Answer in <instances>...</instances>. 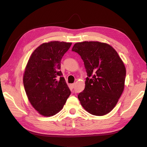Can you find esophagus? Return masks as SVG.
<instances>
[{"instance_id":"obj_1","label":"esophagus","mask_w":147,"mask_h":147,"mask_svg":"<svg viewBox=\"0 0 147 147\" xmlns=\"http://www.w3.org/2000/svg\"><path fill=\"white\" fill-rule=\"evenodd\" d=\"M71 86H72V88H74V87H75V83L72 84H71Z\"/></svg>"}]
</instances>
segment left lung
Masks as SVG:
<instances>
[{"label":"left lung","mask_w":147,"mask_h":147,"mask_svg":"<svg viewBox=\"0 0 147 147\" xmlns=\"http://www.w3.org/2000/svg\"><path fill=\"white\" fill-rule=\"evenodd\" d=\"M72 50L84 62L88 77L78 98L88 113L103 116L117 105L124 88L126 67L116 50L108 43L83 42Z\"/></svg>","instance_id":"1"}]
</instances>
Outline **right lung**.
I'll return each instance as SVG.
<instances>
[{
  "instance_id": "1",
  "label": "right lung",
  "mask_w": 147,
  "mask_h": 147,
  "mask_svg": "<svg viewBox=\"0 0 147 147\" xmlns=\"http://www.w3.org/2000/svg\"><path fill=\"white\" fill-rule=\"evenodd\" d=\"M72 43L51 41L38 46L31 54L23 74L25 91L30 104L44 117L63 109L70 95L62 77L61 61Z\"/></svg>"
}]
</instances>
